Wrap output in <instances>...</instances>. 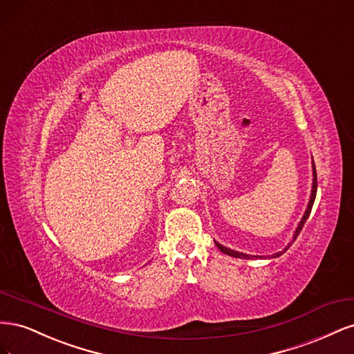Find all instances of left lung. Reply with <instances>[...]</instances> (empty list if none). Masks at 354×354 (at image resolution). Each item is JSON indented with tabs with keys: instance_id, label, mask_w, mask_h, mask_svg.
<instances>
[{
	"instance_id": "left-lung-1",
	"label": "left lung",
	"mask_w": 354,
	"mask_h": 354,
	"mask_svg": "<svg viewBox=\"0 0 354 354\" xmlns=\"http://www.w3.org/2000/svg\"><path fill=\"white\" fill-rule=\"evenodd\" d=\"M316 190H317V174H316V167H315V164H313V189H312V196H310V202H308V207H307V209H306V212H304V216H303V218H301V221H299V224H298V227H297V230H295V234H294V241L297 239V236L299 234V232H301V229H303V226H304V223H306V220L308 218V216H310V212H312V208H313V202H315V198H316ZM217 243V242H216ZM292 243H289L286 248H285V251L289 248V246H291ZM217 246H218V250L221 251V252H224V254H227V255H230V257H236V259H252L251 255H246V254H242V252H238V251H233V250H229V248H226V246H223V245H220V243H217ZM279 255H282V252H277V254H274L273 257H279Z\"/></svg>"
}]
</instances>
